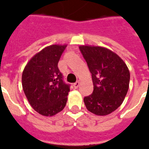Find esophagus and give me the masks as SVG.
Here are the masks:
<instances>
[{
	"label": "esophagus",
	"instance_id": "obj_1",
	"mask_svg": "<svg viewBox=\"0 0 149 149\" xmlns=\"http://www.w3.org/2000/svg\"><path fill=\"white\" fill-rule=\"evenodd\" d=\"M79 85H80V82H79V81H76L75 83H74L73 86L74 87V88H75V89H77V88H78V87L79 86Z\"/></svg>",
	"mask_w": 149,
	"mask_h": 149
}]
</instances>
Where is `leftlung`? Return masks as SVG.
Listing matches in <instances>:
<instances>
[{"instance_id": "left-lung-1", "label": "left lung", "mask_w": 149, "mask_h": 149, "mask_svg": "<svg viewBox=\"0 0 149 149\" xmlns=\"http://www.w3.org/2000/svg\"><path fill=\"white\" fill-rule=\"evenodd\" d=\"M79 49L92 74L93 92L84 97L90 112L107 116L122 104L130 84L129 69L118 55L106 48L81 45Z\"/></svg>"}]
</instances>
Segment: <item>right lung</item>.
<instances>
[{
    "label": "right lung",
    "instance_id": "add662e5",
    "mask_svg": "<svg viewBox=\"0 0 149 149\" xmlns=\"http://www.w3.org/2000/svg\"><path fill=\"white\" fill-rule=\"evenodd\" d=\"M67 45L45 47L31 58L22 75L23 89L31 107L45 116H52L64 108L70 85L63 80L58 62Z\"/></svg>",
    "mask_w": 149,
    "mask_h": 149
}]
</instances>
